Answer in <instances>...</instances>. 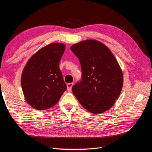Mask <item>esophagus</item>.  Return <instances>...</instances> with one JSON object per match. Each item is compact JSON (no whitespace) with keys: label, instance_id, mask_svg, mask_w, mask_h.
I'll list each match as a JSON object with an SVG mask.
<instances>
[{"label":"esophagus","instance_id":"esophagus-1","mask_svg":"<svg viewBox=\"0 0 152 152\" xmlns=\"http://www.w3.org/2000/svg\"><path fill=\"white\" fill-rule=\"evenodd\" d=\"M73 85V83H68V84H67V90H68V92H71Z\"/></svg>","mask_w":152,"mask_h":152}]
</instances>
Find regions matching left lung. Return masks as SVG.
<instances>
[{
	"label": "left lung",
	"instance_id": "8db88e82",
	"mask_svg": "<svg viewBox=\"0 0 152 152\" xmlns=\"http://www.w3.org/2000/svg\"><path fill=\"white\" fill-rule=\"evenodd\" d=\"M70 49L79 58L82 80L72 87L80 104L95 114L107 112L115 103L123 86V73L107 45L88 39L74 44Z\"/></svg>",
	"mask_w": 152,
	"mask_h": 152
}]
</instances>
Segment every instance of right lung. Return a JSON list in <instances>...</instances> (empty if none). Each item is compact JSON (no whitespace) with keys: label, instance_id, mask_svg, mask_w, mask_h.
I'll return each mask as SVG.
<instances>
[{"label":"right lung","instance_id":"add662e5","mask_svg":"<svg viewBox=\"0 0 152 152\" xmlns=\"http://www.w3.org/2000/svg\"><path fill=\"white\" fill-rule=\"evenodd\" d=\"M65 50L64 44H49L31 56L25 66L21 78L22 91L34 108L45 110L53 107L66 91L59 66Z\"/></svg>","mask_w":152,"mask_h":152}]
</instances>
